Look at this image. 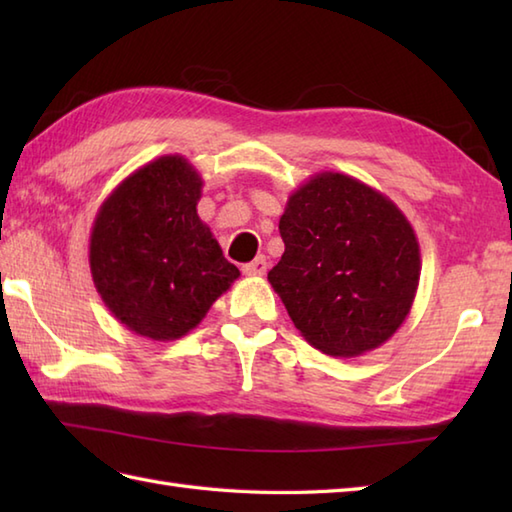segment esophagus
<instances>
[{
  "label": "esophagus",
  "mask_w": 512,
  "mask_h": 512,
  "mask_svg": "<svg viewBox=\"0 0 512 512\" xmlns=\"http://www.w3.org/2000/svg\"><path fill=\"white\" fill-rule=\"evenodd\" d=\"M266 257H257V259H253V262H248V264H244L242 266V270H244V275H248V277H262V275H266Z\"/></svg>",
  "instance_id": "esophagus-1"
}]
</instances>
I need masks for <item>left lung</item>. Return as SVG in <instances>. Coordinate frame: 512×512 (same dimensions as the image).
<instances>
[{"label": "left lung", "instance_id": "left-lung-1", "mask_svg": "<svg viewBox=\"0 0 512 512\" xmlns=\"http://www.w3.org/2000/svg\"><path fill=\"white\" fill-rule=\"evenodd\" d=\"M286 250L268 273L303 339L330 356L389 341L416 299L420 246L387 195L323 171L290 195L279 220Z\"/></svg>", "mask_w": 512, "mask_h": 512}]
</instances>
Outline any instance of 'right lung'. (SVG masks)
Listing matches in <instances>:
<instances>
[{
    "label": "right lung",
    "instance_id": "1",
    "mask_svg": "<svg viewBox=\"0 0 512 512\" xmlns=\"http://www.w3.org/2000/svg\"><path fill=\"white\" fill-rule=\"evenodd\" d=\"M202 176L187 158L160 156L107 195L90 233V270L127 330L176 341L239 277L198 215Z\"/></svg>",
    "mask_w": 512,
    "mask_h": 512
}]
</instances>
